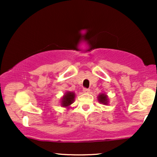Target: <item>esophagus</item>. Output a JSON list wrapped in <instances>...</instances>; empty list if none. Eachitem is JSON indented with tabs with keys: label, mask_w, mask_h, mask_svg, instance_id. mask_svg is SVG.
<instances>
[{
	"label": "esophagus",
	"mask_w": 157,
	"mask_h": 157,
	"mask_svg": "<svg viewBox=\"0 0 157 157\" xmlns=\"http://www.w3.org/2000/svg\"><path fill=\"white\" fill-rule=\"evenodd\" d=\"M82 91H83V92H85V93H89L90 92V89H86V88H84Z\"/></svg>",
	"instance_id": "obj_1"
}]
</instances>
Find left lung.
I'll use <instances>...</instances> for the list:
<instances>
[{
    "label": "left lung",
    "mask_w": 157,
    "mask_h": 157,
    "mask_svg": "<svg viewBox=\"0 0 157 157\" xmlns=\"http://www.w3.org/2000/svg\"><path fill=\"white\" fill-rule=\"evenodd\" d=\"M98 101L104 105H108L109 103V98L105 94H100L98 96Z\"/></svg>",
    "instance_id": "obj_1"
}]
</instances>
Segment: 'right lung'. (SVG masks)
Instances as JSON below:
<instances>
[{
  "label": "right lung",
  "mask_w": 157,
  "mask_h": 157,
  "mask_svg": "<svg viewBox=\"0 0 157 157\" xmlns=\"http://www.w3.org/2000/svg\"><path fill=\"white\" fill-rule=\"evenodd\" d=\"M75 94L71 91H67L63 97L62 101H61V105L63 107H68L71 104H72L75 101Z\"/></svg>",
  "instance_id": "obj_1"
}]
</instances>
